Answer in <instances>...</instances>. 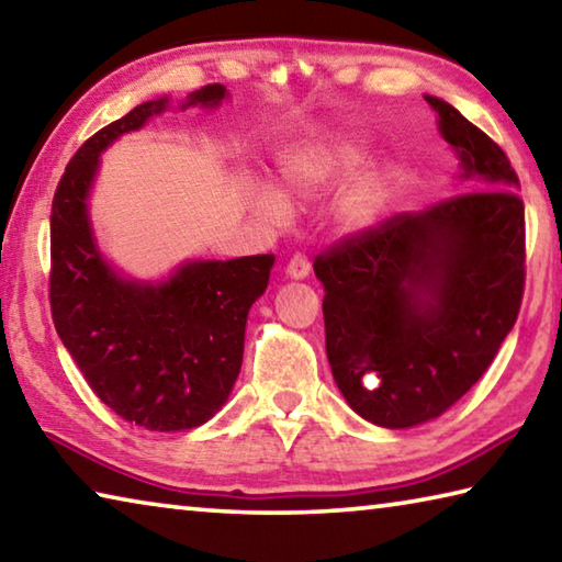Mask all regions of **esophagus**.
<instances>
[{
	"instance_id": "obj_1",
	"label": "esophagus",
	"mask_w": 562,
	"mask_h": 562,
	"mask_svg": "<svg viewBox=\"0 0 562 562\" xmlns=\"http://www.w3.org/2000/svg\"><path fill=\"white\" fill-rule=\"evenodd\" d=\"M310 270H312V265L307 258H304V255H300V252L292 255L288 262V274L292 280H304L310 274Z\"/></svg>"
}]
</instances>
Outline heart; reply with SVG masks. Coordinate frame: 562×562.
<instances>
[{
  "label": "heart",
  "instance_id": "obj_1",
  "mask_svg": "<svg viewBox=\"0 0 562 562\" xmlns=\"http://www.w3.org/2000/svg\"><path fill=\"white\" fill-rule=\"evenodd\" d=\"M367 164V150L357 140H337L327 148L290 156L282 164L284 190L294 198H312L331 186L347 183ZM392 195V180L382 173L367 176L349 190L339 203V217L347 227H367L379 221ZM255 211L272 225L290 221V205L272 188L255 193Z\"/></svg>",
  "mask_w": 562,
  "mask_h": 562
}]
</instances>
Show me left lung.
<instances>
[{
	"mask_svg": "<svg viewBox=\"0 0 562 562\" xmlns=\"http://www.w3.org/2000/svg\"><path fill=\"white\" fill-rule=\"evenodd\" d=\"M424 99L473 190L386 217L315 260L331 374L384 429L431 422L479 382L526 284V213L508 156L451 103Z\"/></svg>",
	"mask_w": 562,
	"mask_h": 562,
	"instance_id": "1",
	"label": "left lung"
}]
</instances>
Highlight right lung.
Listing matches in <instances>:
<instances>
[{
  "label": "right lung",
  "mask_w": 562,
  "mask_h": 562,
  "mask_svg": "<svg viewBox=\"0 0 562 562\" xmlns=\"http://www.w3.org/2000/svg\"><path fill=\"white\" fill-rule=\"evenodd\" d=\"M223 83L190 93L180 109H215ZM146 101L83 144L52 203L49 300L56 335L91 392L148 431H186L213 418L240 374L247 312L268 290L272 255L188 260L160 282H138L103 260L89 217L101 154L168 109Z\"/></svg>",
  "instance_id": "1"
}]
</instances>
